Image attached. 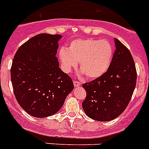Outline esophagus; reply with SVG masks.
Listing matches in <instances>:
<instances>
[{
    "label": "esophagus",
    "mask_w": 149,
    "mask_h": 149,
    "mask_svg": "<svg viewBox=\"0 0 149 149\" xmlns=\"http://www.w3.org/2000/svg\"><path fill=\"white\" fill-rule=\"evenodd\" d=\"M74 87L80 86V82L75 81V80H74Z\"/></svg>",
    "instance_id": "obj_1"
}]
</instances>
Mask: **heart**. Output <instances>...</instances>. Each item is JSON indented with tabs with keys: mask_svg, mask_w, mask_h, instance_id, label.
<instances>
[{
	"mask_svg": "<svg viewBox=\"0 0 149 149\" xmlns=\"http://www.w3.org/2000/svg\"><path fill=\"white\" fill-rule=\"evenodd\" d=\"M113 47L107 40L92 38L77 39L71 42L66 49L62 47L58 52L61 68L69 73L76 67L77 61L81 72L90 79L102 76L110 66L113 58Z\"/></svg>",
	"mask_w": 149,
	"mask_h": 149,
	"instance_id": "heart-1",
	"label": "heart"
}]
</instances>
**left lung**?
Segmentation results:
<instances>
[{
    "label": "left lung",
    "instance_id": "1",
    "mask_svg": "<svg viewBox=\"0 0 149 149\" xmlns=\"http://www.w3.org/2000/svg\"><path fill=\"white\" fill-rule=\"evenodd\" d=\"M115 51L105 74L86 83V97L82 103L86 114L97 121H110L120 115L129 104L137 82L132 54L114 38Z\"/></svg>",
    "mask_w": 149,
    "mask_h": 149
}]
</instances>
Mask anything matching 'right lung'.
Instances as JSON below:
<instances>
[{
    "mask_svg": "<svg viewBox=\"0 0 149 149\" xmlns=\"http://www.w3.org/2000/svg\"><path fill=\"white\" fill-rule=\"evenodd\" d=\"M60 35L39 34L22 45L11 68V80L19 105L29 115L56 114L74 88L70 77L59 68L56 54Z\"/></svg>",
    "mask_w": 149,
    "mask_h": 149,
    "instance_id": "obj_1",
    "label": "right lung"
}]
</instances>
